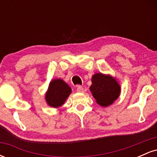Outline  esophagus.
<instances>
[{
  "instance_id": "esophagus-1",
  "label": "esophagus",
  "mask_w": 157,
  "mask_h": 157,
  "mask_svg": "<svg viewBox=\"0 0 157 157\" xmlns=\"http://www.w3.org/2000/svg\"><path fill=\"white\" fill-rule=\"evenodd\" d=\"M77 91H78V92H84V89L82 86H78L77 87Z\"/></svg>"
}]
</instances>
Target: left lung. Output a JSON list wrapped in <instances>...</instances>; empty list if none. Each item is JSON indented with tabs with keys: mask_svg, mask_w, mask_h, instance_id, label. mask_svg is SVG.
I'll use <instances>...</instances> for the list:
<instances>
[{
	"mask_svg": "<svg viewBox=\"0 0 157 157\" xmlns=\"http://www.w3.org/2000/svg\"><path fill=\"white\" fill-rule=\"evenodd\" d=\"M90 90L99 105L108 106L118 98L120 86L111 76L98 73L93 75Z\"/></svg>",
	"mask_w": 157,
	"mask_h": 157,
	"instance_id": "left-lung-1",
	"label": "left lung"
}]
</instances>
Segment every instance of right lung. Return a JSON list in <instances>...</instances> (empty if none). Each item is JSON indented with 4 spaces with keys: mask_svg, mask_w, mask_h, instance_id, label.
Returning <instances> with one entry per match:
<instances>
[{
    "mask_svg": "<svg viewBox=\"0 0 157 157\" xmlns=\"http://www.w3.org/2000/svg\"><path fill=\"white\" fill-rule=\"evenodd\" d=\"M71 92V89L63 80H53L50 82L46 100L50 106L54 108L62 105Z\"/></svg>",
    "mask_w": 157,
    "mask_h": 157,
    "instance_id": "right-lung-1",
    "label": "right lung"
}]
</instances>
